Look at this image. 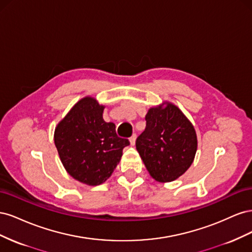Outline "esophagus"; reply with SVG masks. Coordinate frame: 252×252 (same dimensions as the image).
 Wrapping results in <instances>:
<instances>
[{
  "label": "esophagus",
  "instance_id": "esophagus-1",
  "mask_svg": "<svg viewBox=\"0 0 252 252\" xmlns=\"http://www.w3.org/2000/svg\"><path fill=\"white\" fill-rule=\"evenodd\" d=\"M135 140H136V134L134 133V134H132V136H131V138H130V140H129V141H130V144L132 145V146H134V144H135Z\"/></svg>",
  "mask_w": 252,
  "mask_h": 252
}]
</instances>
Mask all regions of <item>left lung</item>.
I'll return each mask as SVG.
<instances>
[{"label":"left lung","mask_w":252,"mask_h":252,"mask_svg":"<svg viewBox=\"0 0 252 252\" xmlns=\"http://www.w3.org/2000/svg\"><path fill=\"white\" fill-rule=\"evenodd\" d=\"M146 128L135 142L150 175L158 182H172L191 166L197 148L194 127L177 106L165 102L152 107Z\"/></svg>","instance_id":"left-lung-1"}]
</instances>
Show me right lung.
I'll return each mask as SVG.
<instances>
[{
	"instance_id": "add662e5",
	"label": "right lung",
	"mask_w": 252,
	"mask_h": 252,
	"mask_svg": "<svg viewBox=\"0 0 252 252\" xmlns=\"http://www.w3.org/2000/svg\"><path fill=\"white\" fill-rule=\"evenodd\" d=\"M105 106L83 97L55 130V144L66 171L89 186L100 185L116 169L127 139L119 138L116 125L103 119Z\"/></svg>"
}]
</instances>
